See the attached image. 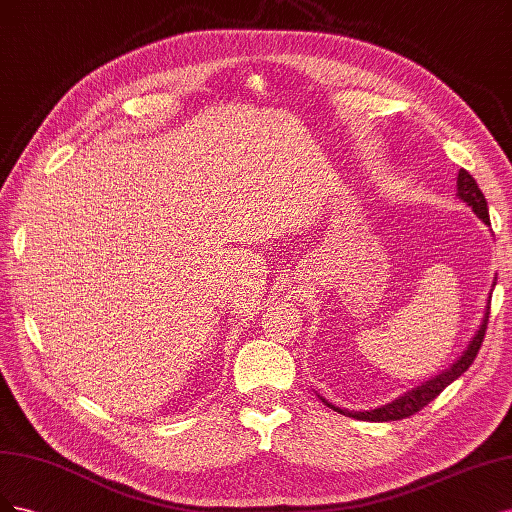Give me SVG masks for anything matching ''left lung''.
<instances>
[{"label": "left lung", "instance_id": "8db88e82", "mask_svg": "<svg viewBox=\"0 0 512 512\" xmlns=\"http://www.w3.org/2000/svg\"><path fill=\"white\" fill-rule=\"evenodd\" d=\"M457 197H459L461 202H466L472 208V212L476 214L478 219H481L485 225H489V210H487L485 195H483L481 189H478L476 180L466 170H459V174H457ZM493 285H496V280H493ZM489 298H491V295H489ZM489 298H487L483 321H481V325H478L472 340L468 342L466 351L461 353L447 370H442L440 374L427 378L425 383L412 387V389L404 391L402 395H398V398H395V400H391V402H387L383 406H378V408H370V410L340 408V406H334L332 402H327L325 398H321V395H319V398L325 402V406L340 412V415L353 417V419H359V421H381L383 423V421H400V419H406L410 415H415V412H419L423 406L430 404L444 387L451 385L455 378H459L461 374H464L472 366V361H474L478 349H481L483 338H485V329H487V321H489V302H491Z\"/></svg>", "mask_w": 512, "mask_h": 512}]
</instances>
